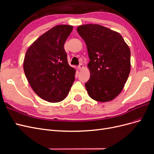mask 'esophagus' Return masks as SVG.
I'll return each instance as SVG.
<instances>
[{
	"instance_id": "1",
	"label": "esophagus",
	"mask_w": 154,
	"mask_h": 154,
	"mask_svg": "<svg viewBox=\"0 0 154 154\" xmlns=\"http://www.w3.org/2000/svg\"><path fill=\"white\" fill-rule=\"evenodd\" d=\"M78 69H79V70H82V69H83V65L82 63H80V64L79 65V66H78Z\"/></svg>"
}]
</instances>
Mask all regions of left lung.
I'll list each match as a JSON object with an SVG mask.
<instances>
[{
	"instance_id": "obj_1",
	"label": "left lung",
	"mask_w": 154,
	"mask_h": 154,
	"mask_svg": "<svg viewBox=\"0 0 154 154\" xmlns=\"http://www.w3.org/2000/svg\"><path fill=\"white\" fill-rule=\"evenodd\" d=\"M90 62L85 88L92 99L112 100L122 92L130 71V51L119 33L98 24L78 26Z\"/></svg>"
}]
</instances>
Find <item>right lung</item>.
<instances>
[{
  "mask_svg": "<svg viewBox=\"0 0 154 154\" xmlns=\"http://www.w3.org/2000/svg\"><path fill=\"white\" fill-rule=\"evenodd\" d=\"M72 26L58 25L45 32L27 50L24 71L32 90L42 99L57 103L66 98L75 80L64 44Z\"/></svg>",
  "mask_w": 154,
  "mask_h": 154,
  "instance_id": "right-lung-1",
  "label": "right lung"
}]
</instances>
